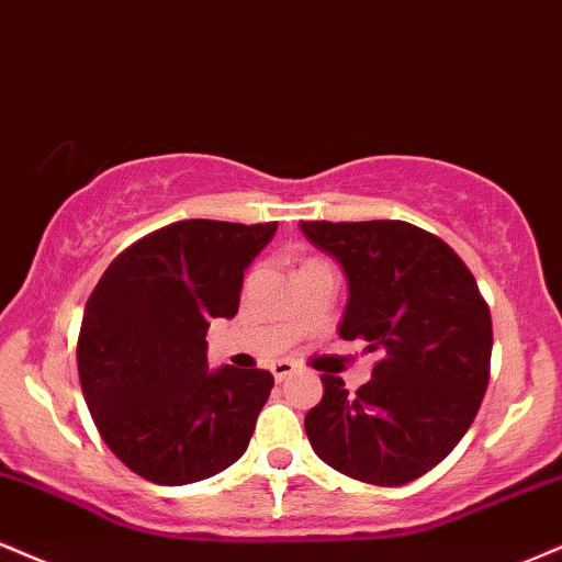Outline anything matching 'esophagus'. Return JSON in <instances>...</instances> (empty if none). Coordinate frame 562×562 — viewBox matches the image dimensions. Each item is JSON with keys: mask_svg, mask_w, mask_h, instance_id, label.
I'll return each instance as SVG.
<instances>
[{"mask_svg": "<svg viewBox=\"0 0 562 562\" xmlns=\"http://www.w3.org/2000/svg\"><path fill=\"white\" fill-rule=\"evenodd\" d=\"M270 371H273L276 381H286L289 375L296 371V366H294V362H289V360H279V362H273V368H270Z\"/></svg>", "mask_w": 562, "mask_h": 562, "instance_id": "34e87169", "label": "esophagus"}]
</instances>
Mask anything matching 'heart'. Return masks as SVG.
Wrapping results in <instances>:
<instances>
[{
  "mask_svg": "<svg viewBox=\"0 0 562 562\" xmlns=\"http://www.w3.org/2000/svg\"><path fill=\"white\" fill-rule=\"evenodd\" d=\"M305 262H307V260H305Z\"/></svg>",
  "mask_w": 562,
  "mask_h": 562,
  "instance_id": "b5f03b06",
  "label": "heart"
}]
</instances>
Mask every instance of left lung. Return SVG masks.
<instances>
[{"instance_id":"obj_1","label":"left lung","mask_w":562,"mask_h":562,"mask_svg":"<svg viewBox=\"0 0 562 562\" xmlns=\"http://www.w3.org/2000/svg\"><path fill=\"white\" fill-rule=\"evenodd\" d=\"M302 234L345 268L341 339L379 352L373 379L349 392L323 373L305 415L323 463L375 486L420 479L450 454L490 384L492 315L473 273L439 236L405 221H302Z\"/></svg>"}]
</instances>
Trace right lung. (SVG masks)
<instances>
[{"instance_id":"1","label":"right lung","mask_w":562,"mask_h":562,"mask_svg":"<svg viewBox=\"0 0 562 562\" xmlns=\"http://www.w3.org/2000/svg\"><path fill=\"white\" fill-rule=\"evenodd\" d=\"M279 223L178 221L125 247L86 302L78 379L99 437L151 484L241 458L273 389L260 368L207 371V326L239 310L244 268Z\"/></svg>"}]
</instances>
